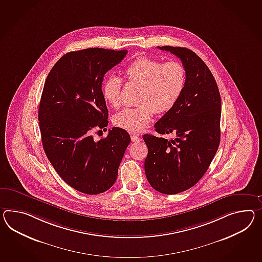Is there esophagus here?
I'll return each mask as SVG.
<instances>
[{
	"instance_id": "obj_1",
	"label": "esophagus",
	"mask_w": 262,
	"mask_h": 262,
	"mask_svg": "<svg viewBox=\"0 0 262 262\" xmlns=\"http://www.w3.org/2000/svg\"><path fill=\"white\" fill-rule=\"evenodd\" d=\"M130 138H132V141L135 142V143L140 142V141L142 140L139 135H135V134H132V135H130Z\"/></svg>"
}]
</instances>
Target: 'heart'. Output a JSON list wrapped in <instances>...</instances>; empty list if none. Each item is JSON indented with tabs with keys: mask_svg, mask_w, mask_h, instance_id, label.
Masks as SVG:
<instances>
[{
	"mask_svg": "<svg viewBox=\"0 0 262 262\" xmlns=\"http://www.w3.org/2000/svg\"><path fill=\"white\" fill-rule=\"evenodd\" d=\"M126 81L140 87L135 108L122 110L114 124L129 133H138L151 121L154 112L166 113L178 102L185 85V71L178 61L162 63L147 57L136 58L125 70ZM122 80L108 77L102 87L105 101L113 108L121 105Z\"/></svg>",
	"mask_w": 262,
	"mask_h": 262,
	"instance_id": "1",
	"label": "heart"
}]
</instances>
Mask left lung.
<instances>
[{"mask_svg":"<svg viewBox=\"0 0 262 262\" xmlns=\"http://www.w3.org/2000/svg\"><path fill=\"white\" fill-rule=\"evenodd\" d=\"M183 62L185 85L178 102L154 125L167 140L145 134V172L155 190L177 194L196 185L208 169L221 140L222 99L217 82L204 60L190 49L162 46Z\"/></svg>","mask_w":262,"mask_h":262,"instance_id":"1","label":"left lung"}]
</instances>
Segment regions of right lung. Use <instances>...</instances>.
Masks as SVG:
<instances>
[{
	"mask_svg": "<svg viewBox=\"0 0 262 262\" xmlns=\"http://www.w3.org/2000/svg\"><path fill=\"white\" fill-rule=\"evenodd\" d=\"M127 53L103 48L67 53L45 80L38 107L45 154L64 182L85 194H100L113 186L130 142L128 133L117 127L97 142L92 135L108 126L104 76Z\"/></svg>",
	"mask_w": 262,
	"mask_h": 262,
	"instance_id": "add662e5",
	"label": "right lung"
}]
</instances>
